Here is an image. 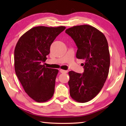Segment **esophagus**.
<instances>
[{
    "label": "esophagus",
    "mask_w": 126,
    "mask_h": 126,
    "mask_svg": "<svg viewBox=\"0 0 126 126\" xmlns=\"http://www.w3.org/2000/svg\"><path fill=\"white\" fill-rule=\"evenodd\" d=\"M59 71H60V72L62 73H67L68 72L67 71H65V70H63V69H62L59 70Z\"/></svg>",
    "instance_id": "obj_1"
}]
</instances>
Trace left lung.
<instances>
[{"label":"left lung","instance_id":"1","mask_svg":"<svg viewBox=\"0 0 126 126\" xmlns=\"http://www.w3.org/2000/svg\"><path fill=\"white\" fill-rule=\"evenodd\" d=\"M77 47L76 57L84 60L83 74L69 72L70 95L80 103L94 98L103 88L109 73L110 55L105 35L89 25L74 26L65 30Z\"/></svg>","mask_w":126,"mask_h":126}]
</instances>
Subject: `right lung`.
Returning <instances> with one entry per match:
<instances>
[{
    "instance_id": "obj_1",
    "label": "right lung",
    "mask_w": 126,
    "mask_h": 126,
    "mask_svg": "<svg viewBox=\"0 0 126 126\" xmlns=\"http://www.w3.org/2000/svg\"><path fill=\"white\" fill-rule=\"evenodd\" d=\"M65 29L64 26L32 28L22 35L14 50L17 77L29 96L37 102L52 98L58 70L43 64L50 53L51 44Z\"/></svg>"
}]
</instances>
